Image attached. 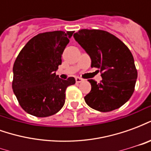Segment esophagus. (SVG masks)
Segmentation results:
<instances>
[{"label": "esophagus", "instance_id": "1", "mask_svg": "<svg viewBox=\"0 0 151 151\" xmlns=\"http://www.w3.org/2000/svg\"><path fill=\"white\" fill-rule=\"evenodd\" d=\"M76 80V83H80V82H83V79L81 78H78V77H77L75 78Z\"/></svg>", "mask_w": 151, "mask_h": 151}]
</instances>
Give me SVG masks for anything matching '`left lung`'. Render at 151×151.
Listing matches in <instances>:
<instances>
[{
    "instance_id": "8db88e82",
    "label": "left lung",
    "mask_w": 151,
    "mask_h": 151,
    "mask_svg": "<svg viewBox=\"0 0 151 151\" xmlns=\"http://www.w3.org/2000/svg\"><path fill=\"white\" fill-rule=\"evenodd\" d=\"M91 59V67L100 70L99 83L89 82L91 90L84 99L91 108L108 112L120 108L133 95L137 78L134 60L129 47L108 31L82 29L73 35Z\"/></svg>"
}]
</instances>
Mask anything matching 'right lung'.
Here are the masks:
<instances>
[{
	"instance_id": "add662e5",
	"label": "right lung",
	"mask_w": 151,
	"mask_h": 151,
	"mask_svg": "<svg viewBox=\"0 0 151 151\" xmlns=\"http://www.w3.org/2000/svg\"><path fill=\"white\" fill-rule=\"evenodd\" d=\"M73 31L40 33L28 41L15 60L12 88L22 108L37 117L56 114L65 101V91L75 84L56 74Z\"/></svg>"
}]
</instances>
